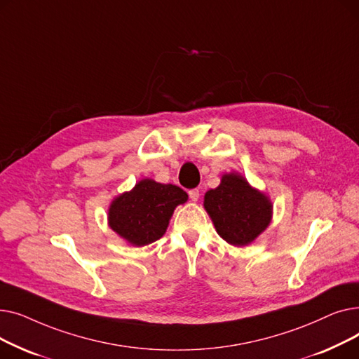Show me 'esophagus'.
I'll return each mask as SVG.
<instances>
[{"label": "esophagus", "instance_id": "esophagus-1", "mask_svg": "<svg viewBox=\"0 0 359 359\" xmlns=\"http://www.w3.org/2000/svg\"><path fill=\"white\" fill-rule=\"evenodd\" d=\"M199 189H192V191H189V198L194 201V202H196L198 199H199Z\"/></svg>", "mask_w": 359, "mask_h": 359}]
</instances>
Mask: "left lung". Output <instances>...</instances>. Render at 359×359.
Returning a JSON list of instances; mask_svg holds the SVG:
<instances>
[{
  "label": "left lung",
  "instance_id": "obj_1",
  "mask_svg": "<svg viewBox=\"0 0 359 359\" xmlns=\"http://www.w3.org/2000/svg\"><path fill=\"white\" fill-rule=\"evenodd\" d=\"M203 208L218 236L231 246L252 244L272 222L271 198L237 172L224 173L221 183L203 196Z\"/></svg>",
  "mask_w": 359,
  "mask_h": 359
}]
</instances>
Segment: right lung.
Returning <instances> with one entry per match:
<instances>
[{
    "instance_id": "add662e5",
    "label": "right lung",
    "mask_w": 359,
    "mask_h": 359,
    "mask_svg": "<svg viewBox=\"0 0 359 359\" xmlns=\"http://www.w3.org/2000/svg\"><path fill=\"white\" fill-rule=\"evenodd\" d=\"M186 201L187 194L179 186L145 177L129 192L113 198L107 224L130 246L142 248L164 236L176 206Z\"/></svg>"
}]
</instances>
